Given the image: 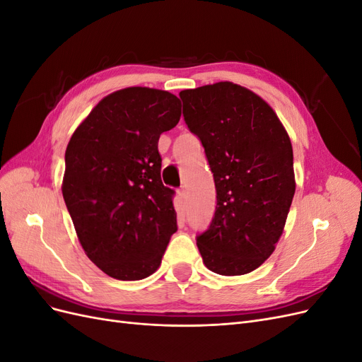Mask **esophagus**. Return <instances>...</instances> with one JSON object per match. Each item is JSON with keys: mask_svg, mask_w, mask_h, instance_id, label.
<instances>
[{"mask_svg": "<svg viewBox=\"0 0 362 362\" xmlns=\"http://www.w3.org/2000/svg\"><path fill=\"white\" fill-rule=\"evenodd\" d=\"M177 193H178V196H180L181 199L187 198V189H185V187H180V189L177 190Z\"/></svg>", "mask_w": 362, "mask_h": 362, "instance_id": "1", "label": "esophagus"}]
</instances>
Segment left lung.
Here are the masks:
<instances>
[{"instance_id":"obj_1","label":"left lung","mask_w":362,"mask_h":362,"mask_svg":"<svg viewBox=\"0 0 362 362\" xmlns=\"http://www.w3.org/2000/svg\"><path fill=\"white\" fill-rule=\"evenodd\" d=\"M180 98L217 192L214 217L196 245L211 272L246 275L273 254L286 226L296 190L290 137L273 108L243 86L221 81Z\"/></svg>"}]
</instances>
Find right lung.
<instances>
[{
	"label": "right lung",
	"instance_id": "obj_1",
	"mask_svg": "<svg viewBox=\"0 0 362 362\" xmlns=\"http://www.w3.org/2000/svg\"><path fill=\"white\" fill-rule=\"evenodd\" d=\"M180 117L175 95L127 87L103 98L69 140L63 199L86 255L115 279L152 275L177 231L158 139Z\"/></svg>",
	"mask_w": 362,
	"mask_h": 362
}]
</instances>
